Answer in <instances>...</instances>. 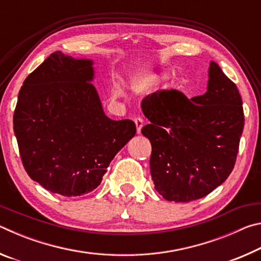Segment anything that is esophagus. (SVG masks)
Returning <instances> with one entry per match:
<instances>
[{"mask_svg": "<svg viewBox=\"0 0 261 261\" xmlns=\"http://www.w3.org/2000/svg\"><path fill=\"white\" fill-rule=\"evenodd\" d=\"M134 121H135V124L137 127V134H140L141 129H143V126H144V120L140 117H136Z\"/></svg>", "mask_w": 261, "mask_h": 261, "instance_id": "1", "label": "esophagus"}]
</instances>
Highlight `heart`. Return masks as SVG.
<instances>
[{
	"instance_id": "obj_1",
	"label": "heart",
	"mask_w": 261,
	"mask_h": 261,
	"mask_svg": "<svg viewBox=\"0 0 261 261\" xmlns=\"http://www.w3.org/2000/svg\"><path fill=\"white\" fill-rule=\"evenodd\" d=\"M112 93H113V95H114V96H118V95H120V94H121V90H120V87L115 86V87L113 88V92H112Z\"/></svg>"
}]
</instances>
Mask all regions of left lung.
Instances as JSON below:
<instances>
[{
	"instance_id": "1",
	"label": "left lung",
	"mask_w": 261,
	"mask_h": 261,
	"mask_svg": "<svg viewBox=\"0 0 261 261\" xmlns=\"http://www.w3.org/2000/svg\"><path fill=\"white\" fill-rule=\"evenodd\" d=\"M242 105L236 85L213 61L205 94L189 100L162 90L141 101L151 122L141 134L152 145V179L166 200L200 199L228 178L244 129Z\"/></svg>"
}]
</instances>
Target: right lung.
<instances>
[{"label": "right lung", "instance_id": "obj_1", "mask_svg": "<svg viewBox=\"0 0 261 261\" xmlns=\"http://www.w3.org/2000/svg\"><path fill=\"white\" fill-rule=\"evenodd\" d=\"M93 78V61L55 51L29 74L17 100L14 131L26 173L64 197L98 188L136 135L135 122L106 116Z\"/></svg>", "mask_w": 261, "mask_h": 261}]
</instances>
